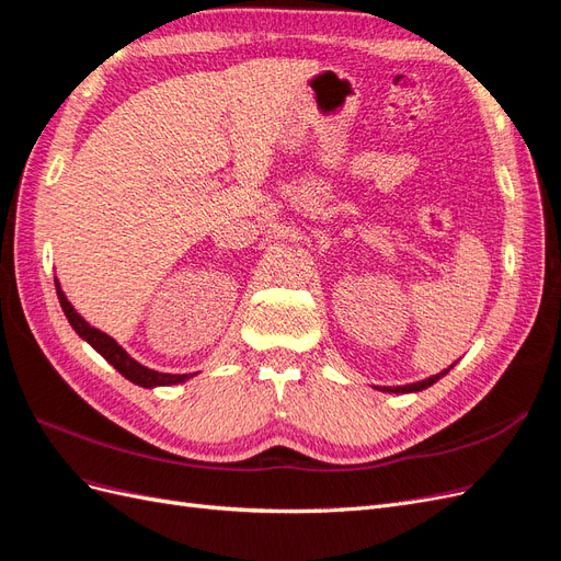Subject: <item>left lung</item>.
<instances>
[{"instance_id":"1","label":"left lung","mask_w":561,"mask_h":561,"mask_svg":"<svg viewBox=\"0 0 561 561\" xmlns=\"http://www.w3.org/2000/svg\"><path fill=\"white\" fill-rule=\"evenodd\" d=\"M454 365H456V363H454ZM454 365H449V369H451ZM449 369H443V371H439V375H433V377L423 379V381H416V383H407V386H383V388H379V390H388V393H416V390L428 388V386H433L435 381L443 379Z\"/></svg>"}]
</instances>
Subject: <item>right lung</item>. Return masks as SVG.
<instances>
[{"label":"right lung","mask_w":561,"mask_h":561,"mask_svg":"<svg viewBox=\"0 0 561 561\" xmlns=\"http://www.w3.org/2000/svg\"><path fill=\"white\" fill-rule=\"evenodd\" d=\"M56 293H58V299H60V307H62L67 320H70V325L75 328V332L83 339V342H89L118 371V375H124L128 381L138 383L142 388H154V386L184 383L186 379L194 377V375H163V371H154V369L140 365L138 360H133L130 355L122 346H118L110 334L100 332L98 328H91L89 322L75 311L72 304L67 301L65 293L60 290V283L58 280H56Z\"/></svg>","instance_id":"right-lung-1"}]
</instances>
